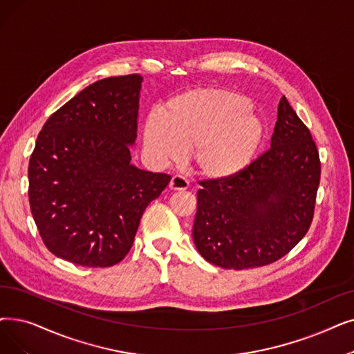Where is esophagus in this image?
Here are the masks:
<instances>
[{
	"label": "esophagus",
	"mask_w": 354,
	"mask_h": 354,
	"mask_svg": "<svg viewBox=\"0 0 354 354\" xmlns=\"http://www.w3.org/2000/svg\"><path fill=\"white\" fill-rule=\"evenodd\" d=\"M188 187H189V182L179 175H175L171 179V183H169V188L174 191H185V189H188Z\"/></svg>",
	"instance_id": "1"
}]
</instances>
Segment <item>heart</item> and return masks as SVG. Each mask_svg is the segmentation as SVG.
Here are the masks:
<instances>
[{
	"instance_id": "1",
	"label": "heart",
	"mask_w": 354,
	"mask_h": 354,
	"mask_svg": "<svg viewBox=\"0 0 354 354\" xmlns=\"http://www.w3.org/2000/svg\"><path fill=\"white\" fill-rule=\"evenodd\" d=\"M145 126V146L159 163H178L192 153L195 172L212 182L239 175L262 140L260 121L245 101L223 89H192L166 101Z\"/></svg>"
}]
</instances>
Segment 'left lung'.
Segmentation results:
<instances>
[{"label":"left lung","instance_id":"1","mask_svg":"<svg viewBox=\"0 0 354 354\" xmlns=\"http://www.w3.org/2000/svg\"><path fill=\"white\" fill-rule=\"evenodd\" d=\"M319 176L313 136L282 97L270 149L233 178L198 182L192 237L199 254L234 270L279 260L308 232Z\"/></svg>","mask_w":354,"mask_h":354}]
</instances>
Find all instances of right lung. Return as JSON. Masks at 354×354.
<instances>
[{"instance_id":"obj_1","label":"right lung","mask_w":354,"mask_h":354,"mask_svg":"<svg viewBox=\"0 0 354 354\" xmlns=\"http://www.w3.org/2000/svg\"><path fill=\"white\" fill-rule=\"evenodd\" d=\"M143 78L91 84L44 122L28 163V201L55 256L109 268L130 252L147 205L171 182L130 163Z\"/></svg>"}]
</instances>
